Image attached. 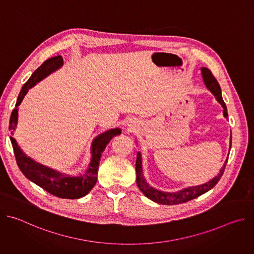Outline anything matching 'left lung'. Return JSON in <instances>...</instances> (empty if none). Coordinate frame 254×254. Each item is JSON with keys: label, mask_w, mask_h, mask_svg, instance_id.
<instances>
[{"label": "left lung", "mask_w": 254, "mask_h": 254, "mask_svg": "<svg viewBox=\"0 0 254 254\" xmlns=\"http://www.w3.org/2000/svg\"><path fill=\"white\" fill-rule=\"evenodd\" d=\"M202 76L204 79V82L207 86V88L216 96V99L219 101V103L223 106L224 111V117L227 118L228 114H227V108H226V104L222 98L221 95V88L220 85L217 81V79L214 77V75L212 74V72L208 69L203 67L202 68ZM231 136H230V148H231ZM228 160V158H227ZM227 160L225 161L224 166L222 167V169L220 170V173L218 176H216L215 178H213L211 181H209L208 183L200 185V186H195V187H189L186 188L184 190H181L179 192L176 193H167V192H161L158 191L156 189H154L153 187H151L144 180L143 176H142V169H141V157L140 154L137 153L136 156V162H135V172H136V184L137 187L139 188V190L142 192V194L148 197L149 199L153 200L154 202H157L159 204H163V205H177V204H182V203H186L188 201H191L199 196H201L202 194L208 192L209 190H211L220 180V178L222 177L224 170H225V166L227 164Z\"/></svg>", "instance_id": "8db88e82"}]
</instances>
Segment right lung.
<instances>
[{
  "label": "right lung",
  "mask_w": 254,
  "mask_h": 254,
  "mask_svg": "<svg viewBox=\"0 0 254 254\" xmlns=\"http://www.w3.org/2000/svg\"><path fill=\"white\" fill-rule=\"evenodd\" d=\"M62 64L63 59L60 55L47 59L42 63L40 67H38L34 71V73L29 78V80L23 85L16 102V107L15 110H13L10 118L9 129L11 130L12 134L16 128L18 122L17 107L22 102L28 90L36 83L45 78L47 75H49L51 72L61 67ZM120 133V128H114L99 134L94 138L91 146V162L88 166L87 171L84 174L78 176H69L60 174L52 169H49L47 167L36 163L32 159L28 158L21 151L16 139L13 136H10V138L16 157L17 165L26 178H28L33 183L38 185L39 187H41L42 189H44L53 196L63 199H78L88 194V192L96 184L97 171L101 154L103 153L106 144L110 142V140L114 136L119 135Z\"/></svg>",
  "instance_id": "right-lung-1"
}]
</instances>
